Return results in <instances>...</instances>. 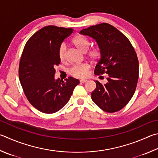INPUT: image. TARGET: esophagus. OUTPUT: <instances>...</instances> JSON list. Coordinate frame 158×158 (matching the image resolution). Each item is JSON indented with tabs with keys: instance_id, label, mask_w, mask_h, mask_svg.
I'll return each mask as SVG.
<instances>
[{
	"instance_id": "esophagus-1",
	"label": "esophagus",
	"mask_w": 158,
	"mask_h": 158,
	"mask_svg": "<svg viewBox=\"0 0 158 158\" xmlns=\"http://www.w3.org/2000/svg\"><path fill=\"white\" fill-rule=\"evenodd\" d=\"M87 81H88V80H86V79H81V80H80V82H81V83H85Z\"/></svg>"
}]
</instances>
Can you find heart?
<instances>
[{"instance_id":"heart-1","label":"heart","mask_w":158,"mask_h":158,"mask_svg":"<svg viewBox=\"0 0 158 158\" xmlns=\"http://www.w3.org/2000/svg\"><path fill=\"white\" fill-rule=\"evenodd\" d=\"M74 44L77 49L82 52H85L90 47V42L89 40L82 35H77L74 36L73 41ZM65 45L62 44L59 48V57L61 61H64L65 59ZM88 56L93 60V61H97L100 57V52L96 48H93L90 50L88 52ZM90 68V65L88 64H83L79 65H74L70 70V73L73 75L79 78H83L86 77L88 71Z\"/></svg>"}]
</instances>
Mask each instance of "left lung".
Returning <instances> with one entry per match:
<instances>
[{
  "label": "left lung",
  "instance_id": "1",
  "mask_svg": "<svg viewBox=\"0 0 158 158\" xmlns=\"http://www.w3.org/2000/svg\"><path fill=\"white\" fill-rule=\"evenodd\" d=\"M79 33L93 38L98 45L101 58L94 74H108L106 84L95 81L92 99L107 113L119 111L128 104L136 89L139 62L135 51L127 36L106 23L83 29Z\"/></svg>",
  "mask_w": 158,
  "mask_h": 158
}]
</instances>
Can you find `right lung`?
Masks as SVG:
<instances>
[{
	"instance_id": "1",
	"label": "right lung",
	"mask_w": 158,
	"mask_h": 158,
	"mask_svg": "<svg viewBox=\"0 0 158 158\" xmlns=\"http://www.w3.org/2000/svg\"><path fill=\"white\" fill-rule=\"evenodd\" d=\"M73 32L72 28L48 25L28 40L20 61L19 75L24 93L30 104L44 113H54L69 101L78 79H54L61 60L59 50L62 42Z\"/></svg>"
}]
</instances>
